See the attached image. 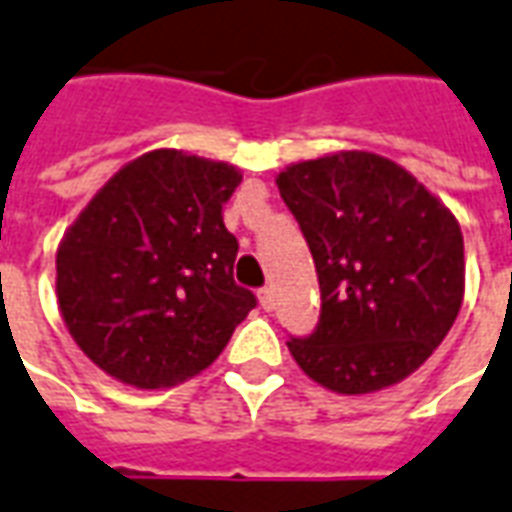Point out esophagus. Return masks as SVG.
<instances>
[{
	"instance_id": "esophagus-1",
	"label": "esophagus",
	"mask_w": 512,
	"mask_h": 512,
	"mask_svg": "<svg viewBox=\"0 0 512 512\" xmlns=\"http://www.w3.org/2000/svg\"><path fill=\"white\" fill-rule=\"evenodd\" d=\"M259 303H262L264 311H273V308H275V292L270 289V286L259 289Z\"/></svg>"
}]
</instances>
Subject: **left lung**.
Returning <instances> with one entry per match:
<instances>
[{"label": "left lung", "mask_w": 512, "mask_h": 512, "mask_svg": "<svg viewBox=\"0 0 512 512\" xmlns=\"http://www.w3.org/2000/svg\"><path fill=\"white\" fill-rule=\"evenodd\" d=\"M320 278L322 314L289 353L322 389L375 394L436 353L466 289L455 215L413 173L336 151L275 176Z\"/></svg>", "instance_id": "1"}]
</instances>
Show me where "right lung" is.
<instances>
[{"label":"right lung","instance_id":"add662e5","mask_svg":"<svg viewBox=\"0 0 512 512\" xmlns=\"http://www.w3.org/2000/svg\"><path fill=\"white\" fill-rule=\"evenodd\" d=\"M234 165L157 148L123 165L57 245V306L79 350L134 389L184 383L256 306L234 284Z\"/></svg>","mask_w":512,"mask_h":512}]
</instances>
